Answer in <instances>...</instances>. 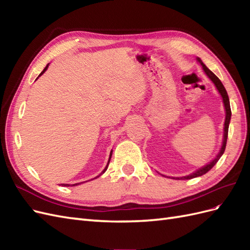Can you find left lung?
I'll return each mask as SVG.
<instances>
[{
	"mask_svg": "<svg viewBox=\"0 0 250 250\" xmlns=\"http://www.w3.org/2000/svg\"><path fill=\"white\" fill-rule=\"evenodd\" d=\"M198 62H200V64L202 65L204 72H206V74L208 76V78L214 82V84L216 85L217 89L219 90V93H220V95L222 96V99H223V103H224V107H225V111H226V117H225V122H224V135H223V144H222V147H221V150L220 152H219V154L217 155V157L215 158V160L213 162H210L209 164H208L207 166H204V167H202L201 169L197 170L196 172H194L193 174H191V175H188V176H185V177H177L176 179H191V178H194V177H198V176H201L203 175V174H206L207 172H208L211 168L214 167V166L217 164V162L219 161V158H220L222 156V154L224 153V150H225V147H226V142H228V135H229V122H230V117H231V110H230V105H229V95H228V92H226L225 87L223 86L222 82L220 81V79H219L216 75L209 71L207 65L204 64L200 58H197ZM175 178V177H174Z\"/></svg>",
	"mask_w": 250,
	"mask_h": 250,
	"instance_id": "1",
	"label": "left lung"
}]
</instances>
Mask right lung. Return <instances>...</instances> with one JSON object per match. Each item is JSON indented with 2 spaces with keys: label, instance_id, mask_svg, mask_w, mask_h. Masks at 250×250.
<instances>
[{
  "label": "right lung",
  "instance_id": "add662e5",
  "mask_svg": "<svg viewBox=\"0 0 250 250\" xmlns=\"http://www.w3.org/2000/svg\"><path fill=\"white\" fill-rule=\"evenodd\" d=\"M47 69H48V64H47V66H46V67H44L43 71H42V72L40 74V76H42V75L44 72H46V70H47ZM40 76H39V77H40ZM110 157H111V152H110V156H109V161H110ZM109 161H108V163H109ZM107 166H108V164H107ZM107 166H106V168H105V169L103 170V172H102L101 174H103L105 171H106V169H107ZM101 174H100V175H101ZM100 175H99V176H100ZM99 176H97V177H99ZM97 177H96V178H97ZM75 185H78V184H75ZM75 185H72V186H75ZM62 186H63V187H69V186H71V185H67V184H62Z\"/></svg>",
  "mask_w": 250,
  "mask_h": 250
}]
</instances>
